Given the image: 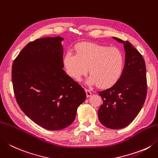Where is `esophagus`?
I'll list each match as a JSON object with an SVG mask.
<instances>
[{
	"label": "esophagus",
	"mask_w": 158,
	"mask_h": 158,
	"mask_svg": "<svg viewBox=\"0 0 158 158\" xmlns=\"http://www.w3.org/2000/svg\"><path fill=\"white\" fill-rule=\"evenodd\" d=\"M85 93H86V96H87V97H91L92 92H91L90 90H89V89H85Z\"/></svg>",
	"instance_id": "esophagus-1"
}]
</instances>
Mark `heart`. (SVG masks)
Masks as SVG:
<instances>
[{
  "label": "heart",
  "instance_id": "heart-1",
  "mask_svg": "<svg viewBox=\"0 0 158 158\" xmlns=\"http://www.w3.org/2000/svg\"><path fill=\"white\" fill-rule=\"evenodd\" d=\"M66 72L80 81L89 71V85L107 88L118 81L125 65L123 52L116 47H108L94 43H82L77 46V54L68 52L64 57Z\"/></svg>",
  "mask_w": 158,
  "mask_h": 158
}]
</instances>
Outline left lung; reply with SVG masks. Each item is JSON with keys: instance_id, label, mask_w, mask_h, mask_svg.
<instances>
[{"instance_id": "left-lung-1", "label": "left lung", "mask_w": 158, "mask_h": 158, "mask_svg": "<svg viewBox=\"0 0 158 158\" xmlns=\"http://www.w3.org/2000/svg\"><path fill=\"white\" fill-rule=\"evenodd\" d=\"M124 44L125 64L122 75L112 87L98 92L103 103L98 110L99 121L112 129L129 125L143 107L147 92L146 65L140 52L128 41Z\"/></svg>"}]
</instances>
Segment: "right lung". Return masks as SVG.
<instances>
[{
  "label": "right lung",
  "mask_w": 158,
  "mask_h": 158,
  "mask_svg": "<svg viewBox=\"0 0 158 158\" xmlns=\"http://www.w3.org/2000/svg\"><path fill=\"white\" fill-rule=\"evenodd\" d=\"M61 37L28 43L15 59L11 70L18 106L37 125L60 130L75 120L85 100L84 89L63 70Z\"/></svg>",
  "instance_id": "right-lung-1"
}]
</instances>
